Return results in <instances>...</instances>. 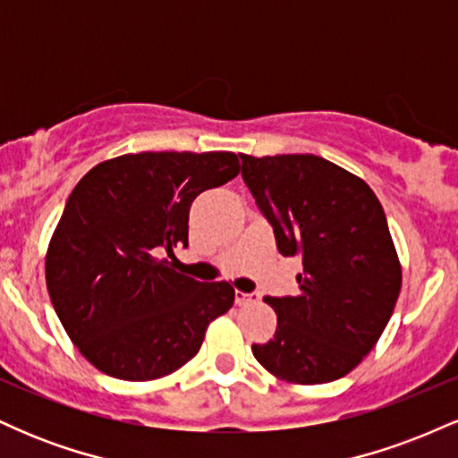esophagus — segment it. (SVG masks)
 <instances>
[{
    "label": "esophagus",
    "instance_id": "obj_1",
    "mask_svg": "<svg viewBox=\"0 0 458 458\" xmlns=\"http://www.w3.org/2000/svg\"><path fill=\"white\" fill-rule=\"evenodd\" d=\"M260 299V295L259 293H241V291H236V295H234V301H236V306H250V303H256Z\"/></svg>",
    "mask_w": 458,
    "mask_h": 458
}]
</instances>
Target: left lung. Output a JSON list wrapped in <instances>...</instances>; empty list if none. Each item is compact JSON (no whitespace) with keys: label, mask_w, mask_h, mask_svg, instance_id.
<instances>
[{"label":"left lung","mask_w":458,"mask_h":458,"mask_svg":"<svg viewBox=\"0 0 458 458\" xmlns=\"http://www.w3.org/2000/svg\"><path fill=\"white\" fill-rule=\"evenodd\" d=\"M241 176L276 234L299 256L295 297H267L277 329L251 353L291 383H329L370 353L401 293L386 213L361 178L317 155H241Z\"/></svg>","instance_id":"obj_1"}]
</instances>
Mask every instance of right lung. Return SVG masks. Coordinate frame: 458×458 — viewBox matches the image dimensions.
<instances>
[{"label": "right lung", "mask_w": 458, "mask_h": 458, "mask_svg": "<svg viewBox=\"0 0 458 458\" xmlns=\"http://www.w3.org/2000/svg\"><path fill=\"white\" fill-rule=\"evenodd\" d=\"M239 174L234 152H140L92 167L66 199L45 276L57 318L105 375L150 381L185 366L234 303L228 282L172 269L198 193Z\"/></svg>", "instance_id": "right-lung-1"}]
</instances>
